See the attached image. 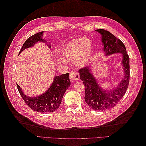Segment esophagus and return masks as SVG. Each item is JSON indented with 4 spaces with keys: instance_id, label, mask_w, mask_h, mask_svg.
Returning <instances> with one entry per match:
<instances>
[{
    "instance_id": "1",
    "label": "esophagus",
    "mask_w": 146,
    "mask_h": 146,
    "mask_svg": "<svg viewBox=\"0 0 146 146\" xmlns=\"http://www.w3.org/2000/svg\"><path fill=\"white\" fill-rule=\"evenodd\" d=\"M69 78L71 82H74L78 80L80 78V76L78 72H71L69 75Z\"/></svg>"
}]
</instances>
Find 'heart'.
Returning a JSON list of instances; mask_svg holds the SVG:
<instances>
[{
	"instance_id": "b5f03b06",
	"label": "heart",
	"mask_w": 146,
	"mask_h": 146,
	"mask_svg": "<svg viewBox=\"0 0 146 146\" xmlns=\"http://www.w3.org/2000/svg\"><path fill=\"white\" fill-rule=\"evenodd\" d=\"M63 53L67 58L74 59L78 67H83L91 58V42L86 38L72 39L65 44Z\"/></svg>"
}]
</instances>
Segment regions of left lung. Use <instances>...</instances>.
I'll return each mask as SVG.
<instances>
[{
  "label": "left lung",
  "instance_id": "8db88e82",
  "mask_svg": "<svg viewBox=\"0 0 146 146\" xmlns=\"http://www.w3.org/2000/svg\"><path fill=\"white\" fill-rule=\"evenodd\" d=\"M96 31L101 35L106 55L119 53L123 56L122 64L124 77L116 88L109 91H105L99 86L96 78L90 71V68L85 67L78 70L80 79L85 88V102L92 110L104 111L116 106L125 94L130 81V60L126 48L120 39L104 29Z\"/></svg>",
  "mask_w": 146,
  "mask_h": 146
}]
</instances>
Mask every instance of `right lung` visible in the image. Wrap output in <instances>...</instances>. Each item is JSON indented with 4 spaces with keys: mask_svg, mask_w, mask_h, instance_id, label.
Masks as SVG:
<instances>
[{
    "mask_svg": "<svg viewBox=\"0 0 146 146\" xmlns=\"http://www.w3.org/2000/svg\"><path fill=\"white\" fill-rule=\"evenodd\" d=\"M43 32H40L29 37L22 47L19 54L25 48L33 46L39 42H46L42 39ZM50 48V45L48 46ZM69 73L62 74L54 78V82L45 93L37 97H29L22 91L20 86L16 84L17 90L25 103L34 111L39 113H51L58 109L61 103L63 97L66 90L70 86V81Z\"/></svg>",
    "mask_w": 146,
    "mask_h": 146,
    "instance_id": "obj_1",
    "label": "right lung"
}]
</instances>
